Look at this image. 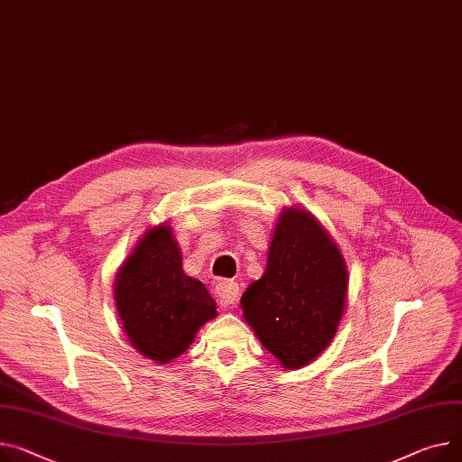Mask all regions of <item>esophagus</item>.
Masks as SVG:
<instances>
[{"label":"esophagus","instance_id":"esophagus-1","mask_svg":"<svg viewBox=\"0 0 462 462\" xmlns=\"http://www.w3.org/2000/svg\"><path fill=\"white\" fill-rule=\"evenodd\" d=\"M215 295L223 306H232L239 297V286L234 281H221L215 286Z\"/></svg>","mask_w":462,"mask_h":462}]
</instances>
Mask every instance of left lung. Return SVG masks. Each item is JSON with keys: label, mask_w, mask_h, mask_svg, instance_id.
I'll list each match as a JSON object with an SVG mask.
<instances>
[{"label": "left lung", "mask_w": 462, "mask_h": 462, "mask_svg": "<svg viewBox=\"0 0 462 462\" xmlns=\"http://www.w3.org/2000/svg\"><path fill=\"white\" fill-rule=\"evenodd\" d=\"M347 265L310 211L282 209L267 267L241 297L243 318L262 346L288 370L310 364L344 316Z\"/></svg>", "instance_id": "obj_1"}]
</instances>
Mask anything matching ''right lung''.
I'll return each instance as SVG.
<instances>
[{
    "instance_id": "1",
    "label": "right lung",
    "mask_w": 462,
    "mask_h": 462,
    "mask_svg": "<svg viewBox=\"0 0 462 462\" xmlns=\"http://www.w3.org/2000/svg\"><path fill=\"white\" fill-rule=\"evenodd\" d=\"M113 288L130 344L158 364L180 356L199 328L217 316L206 286L183 273L178 241L167 223L144 232L120 265Z\"/></svg>"
}]
</instances>
